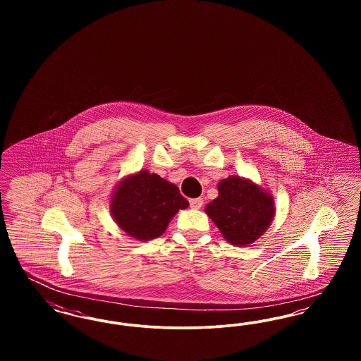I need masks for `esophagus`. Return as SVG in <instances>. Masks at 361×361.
<instances>
[{"label": "esophagus", "mask_w": 361, "mask_h": 361, "mask_svg": "<svg viewBox=\"0 0 361 361\" xmlns=\"http://www.w3.org/2000/svg\"><path fill=\"white\" fill-rule=\"evenodd\" d=\"M189 204H190L192 208L199 209L200 207L203 206V199H200V197H197V199H190V200H189Z\"/></svg>", "instance_id": "34e87169"}]
</instances>
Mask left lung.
Here are the masks:
<instances>
[{"label": "left lung", "instance_id": "left-lung-1", "mask_svg": "<svg viewBox=\"0 0 361 361\" xmlns=\"http://www.w3.org/2000/svg\"><path fill=\"white\" fill-rule=\"evenodd\" d=\"M218 192V197L207 204L206 214L228 243L247 246L272 224L274 196L252 180L230 176L219 181Z\"/></svg>", "mask_w": 361, "mask_h": 361}]
</instances>
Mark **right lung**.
<instances>
[{
	"instance_id": "right-lung-1",
	"label": "right lung",
	"mask_w": 361,
	"mask_h": 361,
	"mask_svg": "<svg viewBox=\"0 0 361 361\" xmlns=\"http://www.w3.org/2000/svg\"><path fill=\"white\" fill-rule=\"evenodd\" d=\"M109 204L111 215L121 230L143 242L162 235L178 209L189 206L177 185L146 169L124 177Z\"/></svg>"
}]
</instances>
